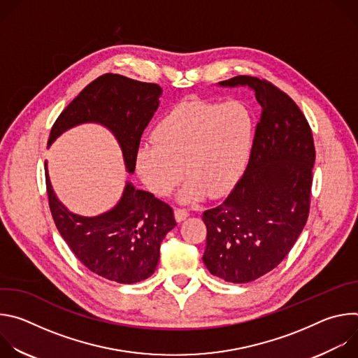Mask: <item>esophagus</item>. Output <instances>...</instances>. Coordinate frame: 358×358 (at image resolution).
Segmentation results:
<instances>
[{
  "label": "esophagus",
  "mask_w": 358,
  "mask_h": 358,
  "mask_svg": "<svg viewBox=\"0 0 358 358\" xmlns=\"http://www.w3.org/2000/svg\"><path fill=\"white\" fill-rule=\"evenodd\" d=\"M174 215H176L177 222H182L184 220H187V217L189 215V213H188L185 208H176Z\"/></svg>",
  "instance_id": "34e87169"
}]
</instances>
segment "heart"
Returning a JSON list of instances; mask_svg holds the SVG:
<instances>
[{
	"label": "heart",
	"instance_id": "b5f03b06",
	"mask_svg": "<svg viewBox=\"0 0 358 358\" xmlns=\"http://www.w3.org/2000/svg\"><path fill=\"white\" fill-rule=\"evenodd\" d=\"M156 143H143L137 171L157 195H169L182 178V202L227 194L243 173L253 140V119L239 101H182L169 110L152 131Z\"/></svg>",
	"mask_w": 358,
	"mask_h": 358
}]
</instances>
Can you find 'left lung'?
I'll use <instances>...</instances> for the list:
<instances>
[{"label": "left lung", "mask_w": 358, "mask_h": 358, "mask_svg": "<svg viewBox=\"0 0 358 358\" xmlns=\"http://www.w3.org/2000/svg\"><path fill=\"white\" fill-rule=\"evenodd\" d=\"M220 85L249 86L262 115L242 178L221 206L202 214V261L220 279L248 283L275 269L303 231L316 151L308 120L279 87L245 75Z\"/></svg>", "instance_id": "8db88e82"}]
</instances>
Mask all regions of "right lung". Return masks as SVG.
Listing matches in <instances>:
<instances>
[{
	"instance_id": "right-lung-1",
	"label": "right lung",
	"mask_w": 358,
	"mask_h": 358,
	"mask_svg": "<svg viewBox=\"0 0 358 358\" xmlns=\"http://www.w3.org/2000/svg\"><path fill=\"white\" fill-rule=\"evenodd\" d=\"M162 93L157 83L101 75L59 115L48 144L80 123L103 124L117 138L127 171L134 173L141 134L160 105ZM45 178L55 225L80 264L101 278L127 285L155 273L162 241L177 225L169 203L127 182L115 208L97 217H80L59 202L46 166Z\"/></svg>"
}]
</instances>
